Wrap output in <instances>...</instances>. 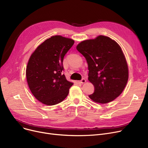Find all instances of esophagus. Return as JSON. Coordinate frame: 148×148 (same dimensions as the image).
I'll use <instances>...</instances> for the list:
<instances>
[{
  "label": "esophagus",
  "mask_w": 148,
  "mask_h": 148,
  "mask_svg": "<svg viewBox=\"0 0 148 148\" xmlns=\"http://www.w3.org/2000/svg\"><path fill=\"white\" fill-rule=\"evenodd\" d=\"M86 82V80L85 79H84V78H83V79L80 80V83H84Z\"/></svg>",
  "instance_id": "1"
}]
</instances>
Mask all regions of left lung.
Segmentation results:
<instances>
[{"instance_id":"left-lung-1","label":"left lung","mask_w":148,"mask_h":148,"mask_svg":"<svg viewBox=\"0 0 148 148\" xmlns=\"http://www.w3.org/2000/svg\"><path fill=\"white\" fill-rule=\"evenodd\" d=\"M88 65V80L95 87L89 97L106 104L119 97L128 79V68L119 45L108 36L99 35L77 46Z\"/></svg>"}]
</instances>
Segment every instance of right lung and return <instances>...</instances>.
Wrapping results in <instances>:
<instances>
[{
    "label": "right lung",
    "instance_id": "add662e5",
    "mask_svg": "<svg viewBox=\"0 0 148 148\" xmlns=\"http://www.w3.org/2000/svg\"><path fill=\"white\" fill-rule=\"evenodd\" d=\"M74 43L70 38L53 36L39 45L29 58L26 72L28 86L44 104H57L68 95L73 83L62 71L64 58Z\"/></svg>",
    "mask_w": 148,
    "mask_h": 148
}]
</instances>
